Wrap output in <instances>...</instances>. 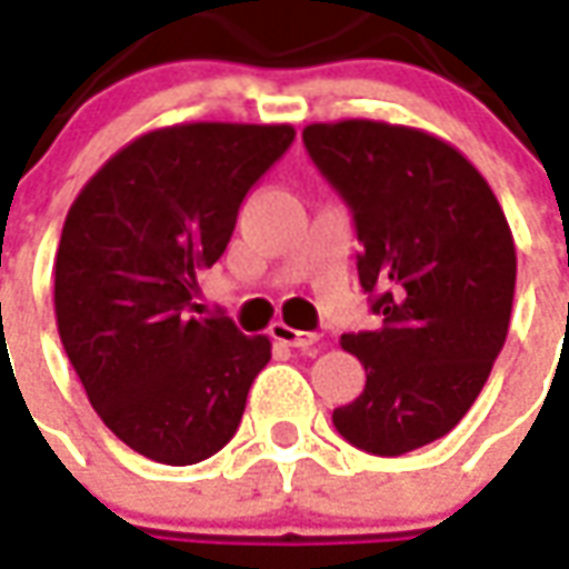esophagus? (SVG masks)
<instances>
[{"label":"esophagus","mask_w":569,"mask_h":569,"mask_svg":"<svg viewBox=\"0 0 569 569\" xmlns=\"http://www.w3.org/2000/svg\"><path fill=\"white\" fill-rule=\"evenodd\" d=\"M271 339L280 341V345H289L296 351H317L320 348V336L317 332H298L292 326L273 323L271 326Z\"/></svg>","instance_id":"esophagus-1"}]
</instances>
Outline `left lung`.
I'll use <instances>...</instances> for the list:
<instances>
[{
	"instance_id": "1",
	"label": "left lung",
	"mask_w": 569,
	"mask_h": 569,
	"mask_svg": "<svg viewBox=\"0 0 569 569\" xmlns=\"http://www.w3.org/2000/svg\"><path fill=\"white\" fill-rule=\"evenodd\" d=\"M301 138L351 206L357 273L381 317L341 336L367 388L332 422L360 450L403 456L450 435L490 379L515 301V237L487 178L437 134L339 119Z\"/></svg>"
}]
</instances>
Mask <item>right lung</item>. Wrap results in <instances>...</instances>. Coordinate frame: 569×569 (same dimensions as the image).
Here are the masks:
<instances>
[{
    "instance_id": "add662e5",
    "label": "right lung",
    "mask_w": 569,
    "mask_h": 569,
    "mask_svg": "<svg viewBox=\"0 0 569 569\" xmlns=\"http://www.w3.org/2000/svg\"><path fill=\"white\" fill-rule=\"evenodd\" d=\"M292 138L286 122L153 129L91 174L67 212L54 256L63 351L107 428L153 462L221 450L271 360L268 336L188 308L243 197Z\"/></svg>"
}]
</instances>
